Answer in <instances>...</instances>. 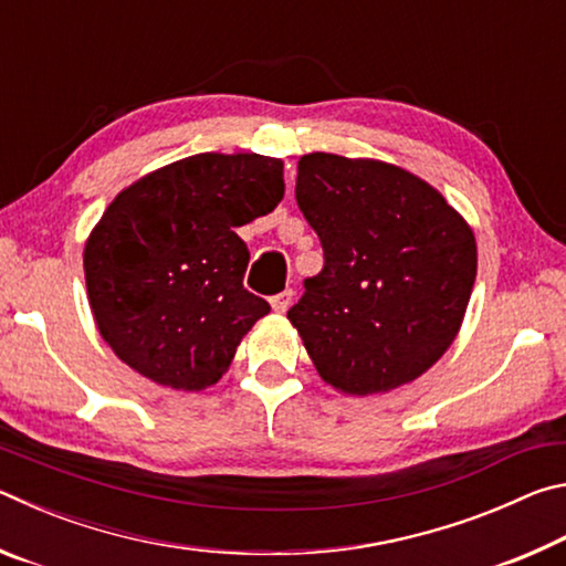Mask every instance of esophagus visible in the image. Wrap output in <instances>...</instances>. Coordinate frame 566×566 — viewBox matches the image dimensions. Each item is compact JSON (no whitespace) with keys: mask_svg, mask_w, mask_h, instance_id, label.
I'll return each instance as SVG.
<instances>
[{"mask_svg":"<svg viewBox=\"0 0 566 566\" xmlns=\"http://www.w3.org/2000/svg\"><path fill=\"white\" fill-rule=\"evenodd\" d=\"M270 302H272V310H274L276 314H284V312L292 306V302H294V292H292V290H284V292H280V294H274Z\"/></svg>","mask_w":566,"mask_h":566,"instance_id":"esophagus-1","label":"esophagus"}]
</instances>
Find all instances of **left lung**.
<instances>
[{
	"instance_id": "obj_1",
	"label": "left lung",
	"mask_w": 566,
	"mask_h": 566,
	"mask_svg": "<svg viewBox=\"0 0 566 566\" xmlns=\"http://www.w3.org/2000/svg\"><path fill=\"white\" fill-rule=\"evenodd\" d=\"M296 205L322 239L324 270L286 319L319 377L342 395H387L442 359L476 276L467 219L411 171L312 151Z\"/></svg>"
}]
</instances>
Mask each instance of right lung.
Masks as SVG:
<instances>
[{
	"instance_id": "right-lung-1",
	"label": "right lung",
	"mask_w": 566,
	"mask_h": 566,
	"mask_svg": "<svg viewBox=\"0 0 566 566\" xmlns=\"http://www.w3.org/2000/svg\"><path fill=\"white\" fill-rule=\"evenodd\" d=\"M284 197V161L202 151L124 187L84 242L94 324L112 352L161 387L202 391L270 314L244 290L234 232Z\"/></svg>"
}]
</instances>
